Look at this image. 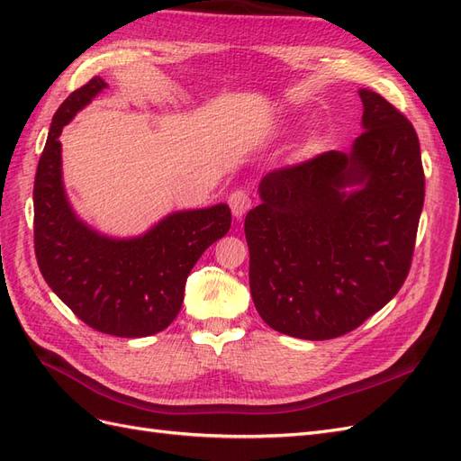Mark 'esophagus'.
<instances>
[{
    "mask_svg": "<svg viewBox=\"0 0 461 461\" xmlns=\"http://www.w3.org/2000/svg\"><path fill=\"white\" fill-rule=\"evenodd\" d=\"M229 205L232 209V215L236 219H242L248 209L252 207V198H249L246 190H234L229 196Z\"/></svg>",
    "mask_w": 461,
    "mask_h": 461,
    "instance_id": "34e87169",
    "label": "esophagus"
}]
</instances>
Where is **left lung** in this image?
<instances>
[{
  "label": "left lung",
  "mask_w": 461,
  "mask_h": 461,
  "mask_svg": "<svg viewBox=\"0 0 461 461\" xmlns=\"http://www.w3.org/2000/svg\"><path fill=\"white\" fill-rule=\"evenodd\" d=\"M359 97L364 132L352 149L267 173L244 221L256 310L288 337H342L410 273L425 200L420 138L383 95Z\"/></svg>",
  "instance_id": "8db88e82"
}]
</instances>
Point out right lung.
I'll return each mask as SVG.
<instances>
[{
    "label": "right lung",
    "mask_w": 461,
    "mask_h": 461,
    "mask_svg": "<svg viewBox=\"0 0 461 461\" xmlns=\"http://www.w3.org/2000/svg\"><path fill=\"white\" fill-rule=\"evenodd\" d=\"M105 86L94 77L53 115L34 178V252L41 276L80 321L113 337L140 339L173 323L192 267L229 232L232 217L227 203L188 209L122 240L77 217L61 180L59 136Z\"/></svg>",
    "instance_id": "obj_1"
}]
</instances>
